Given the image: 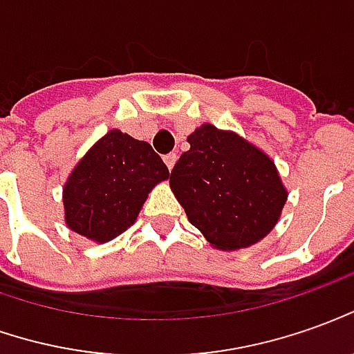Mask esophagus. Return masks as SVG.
Segmentation results:
<instances>
[{
    "label": "esophagus",
    "instance_id": "esophagus-1",
    "mask_svg": "<svg viewBox=\"0 0 354 354\" xmlns=\"http://www.w3.org/2000/svg\"><path fill=\"white\" fill-rule=\"evenodd\" d=\"M163 162H165V165H167V169L171 171L173 165H175V162H177V153L171 152V153H167V156H163Z\"/></svg>",
    "mask_w": 354,
    "mask_h": 354
}]
</instances>
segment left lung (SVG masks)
I'll return each instance as SVG.
<instances>
[{
    "label": "left lung",
    "mask_w": 354,
    "mask_h": 354,
    "mask_svg": "<svg viewBox=\"0 0 354 354\" xmlns=\"http://www.w3.org/2000/svg\"><path fill=\"white\" fill-rule=\"evenodd\" d=\"M169 177L175 198L218 250L260 243L277 225L289 192L274 160L235 131L202 123L187 136Z\"/></svg>",
    "instance_id": "1"
}]
</instances>
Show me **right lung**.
<instances>
[{
    "instance_id": "add662e5",
    "label": "right lung",
    "mask_w": 354,
    "mask_h": 354,
    "mask_svg": "<svg viewBox=\"0 0 354 354\" xmlns=\"http://www.w3.org/2000/svg\"><path fill=\"white\" fill-rule=\"evenodd\" d=\"M169 169L145 140L119 129L96 140L63 185L65 225L92 243H107L131 227Z\"/></svg>"
}]
</instances>
